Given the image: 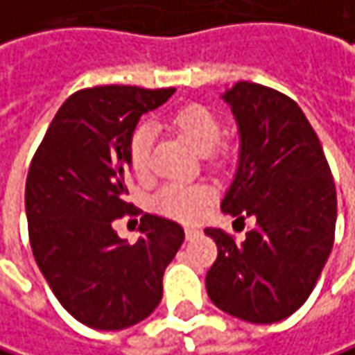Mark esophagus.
I'll return each mask as SVG.
<instances>
[{
  "instance_id": "1",
  "label": "esophagus",
  "mask_w": 355,
  "mask_h": 355,
  "mask_svg": "<svg viewBox=\"0 0 355 355\" xmlns=\"http://www.w3.org/2000/svg\"><path fill=\"white\" fill-rule=\"evenodd\" d=\"M184 234H187V238L191 240V238L199 236V230H197V227H184Z\"/></svg>"
}]
</instances>
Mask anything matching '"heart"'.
I'll list each match as a JSON object with an SVG mask.
<instances>
[{
  "mask_svg": "<svg viewBox=\"0 0 355 355\" xmlns=\"http://www.w3.org/2000/svg\"><path fill=\"white\" fill-rule=\"evenodd\" d=\"M168 130L182 136L197 152L209 156L211 162L221 164L230 156V144L219 140L221 121L209 107L201 103L180 105L166 117ZM152 160V134L146 125L132 132L128 142V162L134 175L144 178L150 175ZM213 193L203 184L168 182L154 195V209L180 221H195L209 209Z\"/></svg>",
  "mask_w": 355,
  "mask_h": 355,
  "instance_id": "b5f03b06",
  "label": "heart"
}]
</instances>
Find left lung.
Returning <instances> with one entry per match:
<instances>
[{
	"instance_id": "1",
	"label": "left lung",
	"mask_w": 355,
	"mask_h": 355,
	"mask_svg": "<svg viewBox=\"0 0 355 355\" xmlns=\"http://www.w3.org/2000/svg\"><path fill=\"white\" fill-rule=\"evenodd\" d=\"M242 152L221 211L254 217L245 240L207 227L217 260L205 286L213 305L248 323L293 315L313 293L331 254L338 197L319 138L284 93L240 81L225 93Z\"/></svg>"
}]
</instances>
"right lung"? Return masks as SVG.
<instances>
[{
	"instance_id": "right-lung-1",
	"label": "right lung",
	"mask_w": 355,
	"mask_h": 355,
	"mask_svg": "<svg viewBox=\"0 0 355 355\" xmlns=\"http://www.w3.org/2000/svg\"><path fill=\"white\" fill-rule=\"evenodd\" d=\"M175 93L99 85L73 93L56 112L26 178L28 236L58 303L93 329L132 327L158 306L162 276L184 232L144 213L140 240L123 242L115 219L140 215L123 197L128 142L140 115Z\"/></svg>"
}]
</instances>
